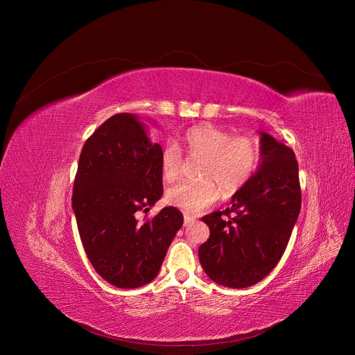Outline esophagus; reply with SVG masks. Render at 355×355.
Listing matches in <instances>:
<instances>
[{
	"instance_id": "obj_1",
	"label": "esophagus",
	"mask_w": 355,
	"mask_h": 355,
	"mask_svg": "<svg viewBox=\"0 0 355 355\" xmlns=\"http://www.w3.org/2000/svg\"><path fill=\"white\" fill-rule=\"evenodd\" d=\"M195 216H191V215H184V225L185 226H191L193 222H195Z\"/></svg>"
}]
</instances>
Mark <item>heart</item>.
Instances as JSON below:
<instances>
[{
  "instance_id": "b5f03b06",
  "label": "heart",
  "mask_w": 355,
  "mask_h": 355,
  "mask_svg": "<svg viewBox=\"0 0 355 355\" xmlns=\"http://www.w3.org/2000/svg\"><path fill=\"white\" fill-rule=\"evenodd\" d=\"M182 143L192 157H202L192 181H181L166 192L167 204L187 212H200L211 207L222 193L230 196L240 191L260 166V146L250 136H230L223 129L204 123L191 128ZM184 164L178 144L168 141L160 153V168L166 181L180 177Z\"/></svg>"
}]
</instances>
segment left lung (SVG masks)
I'll use <instances>...</instances> for the list:
<instances>
[{"label":"left lung","mask_w":355,"mask_h":355,"mask_svg":"<svg viewBox=\"0 0 355 355\" xmlns=\"http://www.w3.org/2000/svg\"><path fill=\"white\" fill-rule=\"evenodd\" d=\"M260 153L259 170L232 196L230 208L202 218L211 234L198 250L200 266L214 282L233 289L254 285L275 268L300 211L293 150L260 132Z\"/></svg>","instance_id":"1"}]
</instances>
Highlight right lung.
I'll list each match as a JSON object with an SVG mask.
<instances>
[{"label":"right lung","mask_w":355,"mask_h":355,"mask_svg":"<svg viewBox=\"0 0 355 355\" xmlns=\"http://www.w3.org/2000/svg\"><path fill=\"white\" fill-rule=\"evenodd\" d=\"M162 146L135 114H116L85 141L74 180L71 205L85 254L95 271L116 288L153 281L184 223L167 207L139 222L163 195Z\"/></svg>","instance_id":"obj_1"}]
</instances>
